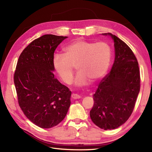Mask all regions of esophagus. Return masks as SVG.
<instances>
[{
  "instance_id": "obj_1",
  "label": "esophagus",
  "mask_w": 152,
  "mask_h": 152,
  "mask_svg": "<svg viewBox=\"0 0 152 152\" xmlns=\"http://www.w3.org/2000/svg\"><path fill=\"white\" fill-rule=\"evenodd\" d=\"M72 99H80V96L79 95V94H75V93H73L72 94Z\"/></svg>"
}]
</instances>
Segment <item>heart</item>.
<instances>
[{
	"label": "heart",
	"instance_id": "heart-1",
	"mask_svg": "<svg viewBox=\"0 0 152 152\" xmlns=\"http://www.w3.org/2000/svg\"><path fill=\"white\" fill-rule=\"evenodd\" d=\"M65 54L57 53L53 56V66L60 79L66 84L72 83L74 67L79 73L75 84L87 86L89 80L96 81L107 72L111 61V49L106 42H93L77 39L64 49Z\"/></svg>",
	"mask_w": 152,
	"mask_h": 152
}]
</instances>
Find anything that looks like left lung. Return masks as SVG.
<instances>
[{
    "label": "left lung",
    "mask_w": 152,
    "mask_h": 152,
    "mask_svg": "<svg viewBox=\"0 0 152 152\" xmlns=\"http://www.w3.org/2000/svg\"><path fill=\"white\" fill-rule=\"evenodd\" d=\"M114 41L115 61L112 70L100 81L93 96L90 117L104 130L116 129L125 123L134 110L140 89L138 62L128 45L110 33Z\"/></svg>",
    "instance_id": "8db88e82"
}]
</instances>
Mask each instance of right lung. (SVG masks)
<instances>
[{"label": "right lung", "mask_w": 152, "mask_h": 152, "mask_svg": "<svg viewBox=\"0 0 152 152\" xmlns=\"http://www.w3.org/2000/svg\"><path fill=\"white\" fill-rule=\"evenodd\" d=\"M66 38L42 35L25 48L18 60L14 82L18 104L25 116L41 128L57 126L70 106L71 91L53 73L54 53Z\"/></svg>", "instance_id": "add662e5"}]
</instances>
